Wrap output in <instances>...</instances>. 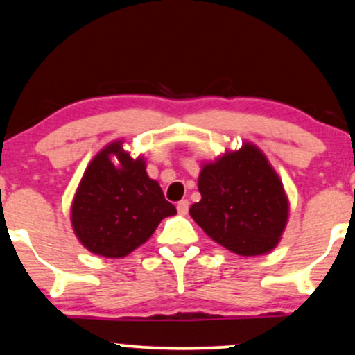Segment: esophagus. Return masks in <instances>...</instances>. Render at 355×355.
I'll use <instances>...</instances> for the list:
<instances>
[{
	"mask_svg": "<svg viewBox=\"0 0 355 355\" xmlns=\"http://www.w3.org/2000/svg\"><path fill=\"white\" fill-rule=\"evenodd\" d=\"M189 208H190L189 200H180V202H178V205H177V210H178V213H180V215H187V213H189Z\"/></svg>",
	"mask_w": 355,
	"mask_h": 355,
	"instance_id": "obj_1",
	"label": "esophagus"
}]
</instances>
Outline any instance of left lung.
Masks as SVG:
<instances>
[{"label":"left lung","instance_id":"1","mask_svg":"<svg viewBox=\"0 0 355 355\" xmlns=\"http://www.w3.org/2000/svg\"><path fill=\"white\" fill-rule=\"evenodd\" d=\"M202 200L190 215L213 241L240 256L270 253L281 240L289 202L266 155L250 142L207 162L198 177Z\"/></svg>","mask_w":355,"mask_h":355}]
</instances>
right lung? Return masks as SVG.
Instances as JSON below:
<instances>
[{
	"mask_svg": "<svg viewBox=\"0 0 355 355\" xmlns=\"http://www.w3.org/2000/svg\"><path fill=\"white\" fill-rule=\"evenodd\" d=\"M122 144L115 140L94 157L71 205L78 240L104 258L132 253L152 236L162 220L177 213L159 182L145 172L144 157L132 159Z\"/></svg>",
	"mask_w": 355,
	"mask_h": 355,
	"instance_id": "right-lung-1",
	"label": "right lung"
}]
</instances>
